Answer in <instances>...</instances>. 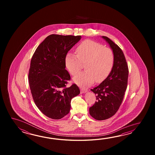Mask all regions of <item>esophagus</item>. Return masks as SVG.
Instances as JSON below:
<instances>
[{
  "label": "esophagus",
  "mask_w": 155,
  "mask_h": 155,
  "mask_svg": "<svg viewBox=\"0 0 155 155\" xmlns=\"http://www.w3.org/2000/svg\"><path fill=\"white\" fill-rule=\"evenodd\" d=\"M87 91V90H85V89H81V94H83V93H85V92H86Z\"/></svg>",
  "instance_id": "esophagus-1"
}]
</instances>
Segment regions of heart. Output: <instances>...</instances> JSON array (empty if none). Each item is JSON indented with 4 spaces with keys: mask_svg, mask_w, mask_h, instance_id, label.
<instances>
[{
    "mask_svg": "<svg viewBox=\"0 0 155 155\" xmlns=\"http://www.w3.org/2000/svg\"><path fill=\"white\" fill-rule=\"evenodd\" d=\"M115 60L114 53L109 48L91 40H85L76 48V54L69 53L65 57V65L70 73L75 75L82 69L85 70L74 78V81L82 87L103 81L112 71Z\"/></svg>",
    "mask_w": 155,
    "mask_h": 155,
    "instance_id": "heart-1",
    "label": "heart"
}]
</instances>
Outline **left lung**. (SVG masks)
I'll return each instance as SVG.
<instances>
[{
  "label": "left lung",
  "instance_id": "obj_1",
  "mask_svg": "<svg viewBox=\"0 0 155 155\" xmlns=\"http://www.w3.org/2000/svg\"><path fill=\"white\" fill-rule=\"evenodd\" d=\"M102 38L109 43L114 53V64L109 76L99 86L91 89L97 101L89 108V112L97 120H104L118 111L127 89L129 68L124 53L117 44L107 36Z\"/></svg>",
  "mask_w": 155,
  "mask_h": 155
}]
</instances>
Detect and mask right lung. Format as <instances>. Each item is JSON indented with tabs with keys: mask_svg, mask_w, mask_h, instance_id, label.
I'll return each instance as SVG.
<instances>
[{
	"mask_svg": "<svg viewBox=\"0 0 155 155\" xmlns=\"http://www.w3.org/2000/svg\"><path fill=\"white\" fill-rule=\"evenodd\" d=\"M81 36L51 34L34 53L28 78L31 93L38 108L47 117L63 118L70 111L71 101L80 94L75 84L67 87L71 77L65 69V57Z\"/></svg>",
	"mask_w": 155,
	"mask_h": 155,
	"instance_id": "add662e5",
	"label": "right lung"
}]
</instances>
